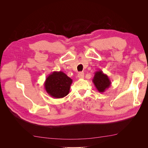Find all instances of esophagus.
I'll list each match as a JSON object with an SVG mask.
<instances>
[{
	"label": "esophagus",
	"instance_id": "1",
	"mask_svg": "<svg viewBox=\"0 0 148 148\" xmlns=\"http://www.w3.org/2000/svg\"><path fill=\"white\" fill-rule=\"evenodd\" d=\"M84 77V73L83 72H79L78 74V78H83Z\"/></svg>",
	"mask_w": 148,
	"mask_h": 148
}]
</instances>
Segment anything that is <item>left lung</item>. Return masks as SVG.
<instances>
[{"label":"left lung","mask_w":148,"mask_h":148,"mask_svg":"<svg viewBox=\"0 0 148 148\" xmlns=\"http://www.w3.org/2000/svg\"><path fill=\"white\" fill-rule=\"evenodd\" d=\"M92 82L99 92H104L111 85V82L109 77L103 73L102 70L96 71L92 79Z\"/></svg>","instance_id":"8db88e82"}]
</instances>
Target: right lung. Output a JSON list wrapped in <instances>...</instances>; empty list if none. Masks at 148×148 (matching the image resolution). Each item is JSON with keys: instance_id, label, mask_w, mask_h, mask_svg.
I'll return each mask as SVG.
<instances>
[{"instance_id": "right-lung-1", "label": "right lung", "mask_w": 148, "mask_h": 148, "mask_svg": "<svg viewBox=\"0 0 148 148\" xmlns=\"http://www.w3.org/2000/svg\"><path fill=\"white\" fill-rule=\"evenodd\" d=\"M72 82V79L62 71H53L46 78L44 88L51 97L62 98L69 93Z\"/></svg>"}]
</instances>
